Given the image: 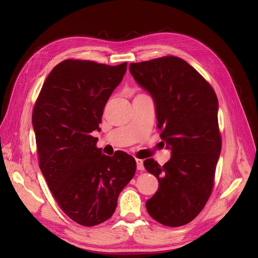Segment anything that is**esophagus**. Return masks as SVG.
Here are the masks:
<instances>
[{
	"instance_id": "34e87169",
	"label": "esophagus",
	"mask_w": 258,
	"mask_h": 258,
	"mask_svg": "<svg viewBox=\"0 0 258 258\" xmlns=\"http://www.w3.org/2000/svg\"><path fill=\"white\" fill-rule=\"evenodd\" d=\"M136 162H137L138 170H144V163L142 159H136Z\"/></svg>"
}]
</instances>
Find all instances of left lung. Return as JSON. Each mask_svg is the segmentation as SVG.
<instances>
[{
    "label": "left lung",
    "mask_w": 258,
    "mask_h": 258,
    "mask_svg": "<svg viewBox=\"0 0 258 258\" xmlns=\"http://www.w3.org/2000/svg\"><path fill=\"white\" fill-rule=\"evenodd\" d=\"M135 81L152 96L157 128L171 158L163 166L146 159L144 167L158 179L146 210L158 223L177 227L191 222L213 188L222 150L218 101L213 88L181 58L168 56L131 63Z\"/></svg>",
    "instance_id": "left-lung-1"
}]
</instances>
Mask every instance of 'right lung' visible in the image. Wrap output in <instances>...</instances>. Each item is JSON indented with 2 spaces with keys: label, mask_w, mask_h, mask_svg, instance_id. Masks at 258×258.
Instances as JSON below:
<instances>
[{
  "label": "right lung",
  "mask_w": 258,
  "mask_h": 258,
  "mask_svg": "<svg viewBox=\"0 0 258 258\" xmlns=\"http://www.w3.org/2000/svg\"><path fill=\"white\" fill-rule=\"evenodd\" d=\"M127 71V62L106 66L64 60L52 69L32 114L38 159L52 196L77 224L110 218L137 163L124 152L113 157L96 147L104 106Z\"/></svg>",
  "instance_id": "add662e5"
}]
</instances>
